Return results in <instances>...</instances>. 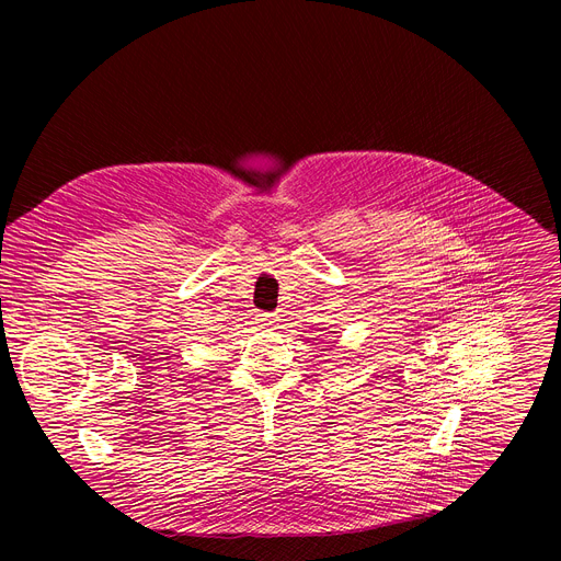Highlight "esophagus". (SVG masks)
<instances>
[{"mask_svg": "<svg viewBox=\"0 0 561 561\" xmlns=\"http://www.w3.org/2000/svg\"><path fill=\"white\" fill-rule=\"evenodd\" d=\"M257 322L264 324V327H273L277 322V317H275V312H260L257 314Z\"/></svg>", "mask_w": 561, "mask_h": 561, "instance_id": "esophagus-1", "label": "esophagus"}]
</instances>
